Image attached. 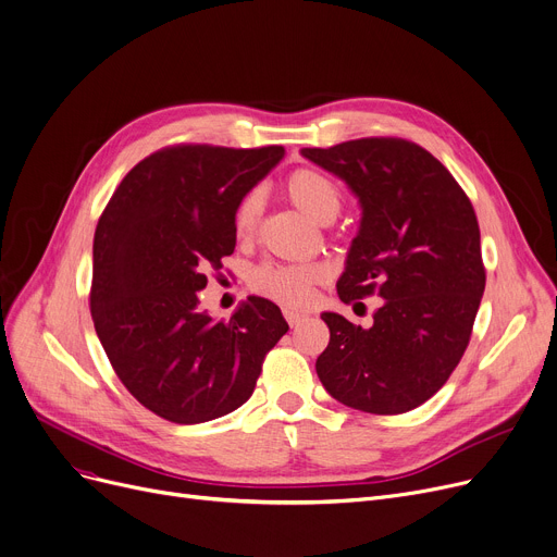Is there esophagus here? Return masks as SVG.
<instances>
[{"mask_svg":"<svg viewBox=\"0 0 557 557\" xmlns=\"http://www.w3.org/2000/svg\"><path fill=\"white\" fill-rule=\"evenodd\" d=\"M284 318H286V323L290 325V327H296V325H300L302 320L307 318L305 313H298V311H290V309H284Z\"/></svg>","mask_w":557,"mask_h":557,"instance_id":"obj_1","label":"esophagus"}]
</instances>
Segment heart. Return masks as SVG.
Segmentation results:
<instances>
[{
    "label": "heart",
    "mask_w": 557,
    "mask_h": 557,
    "mask_svg": "<svg viewBox=\"0 0 557 557\" xmlns=\"http://www.w3.org/2000/svg\"><path fill=\"white\" fill-rule=\"evenodd\" d=\"M284 191L296 208L315 223H330L341 210V191L325 173L298 169L286 178ZM261 216V198L248 191L234 210V234L239 242L255 237ZM325 280V269L318 263H267L255 271L252 288L286 307H302L311 300L313 284Z\"/></svg>",
    "instance_id": "obj_1"
}]
</instances>
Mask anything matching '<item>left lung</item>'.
I'll return each mask as SVG.
<instances>
[{
    "label": "left lung",
    "instance_id": "obj_1",
    "mask_svg": "<svg viewBox=\"0 0 557 557\" xmlns=\"http://www.w3.org/2000/svg\"><path fill=\"white\" fill-rule=\"evenodd\" d=\"M302 156L338 175L361 205L338 298L384 300L368 330L332 311L320 315L330 345L315 372L334 399L357 411H411L445 386L472 336L485 290L472 202L443 162L399 137Z\"/></svg>",
    "mask_w": 557,
    "mask_h": 557
}]
</instances>
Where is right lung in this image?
Masks as SVG:
<instances>
[{"mask_svg":"<svg viewBox=\"0 0 557 557\" xmlns=\"http://www.w3.org/2000/svg\"><path fill=\"white\" fill-rule=\"evenodd\" d=\"M282 146L178 144L135 164L99 219L90 311L128 393L175 424L232 413L286 334L277 305L250 296L227 323L200 309L208 271L234 252V210Z\"/></svg>","mask_w":557,"mask_h":557,"instance_id":"right-lung-1","label":"right lung"}]
</instances>
